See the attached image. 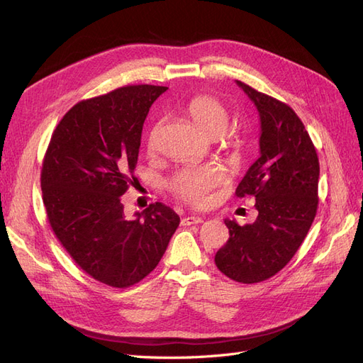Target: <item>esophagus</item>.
Wrapping results in <instances>:
<instances>
[{
    "label": "esophagus",
    "mask_w": 363,
    "mask_h": 363,
    "mask_svg": "<svg viewBox=\"0 0 363 363\" xmlns=\"http://www.w3.org/2000/svg\"><path fill=\"white\" fill-rule=\"evenodd\" d=\"M203 218L201 216H184L182 219V225H192V224H201Z\"/></svg>",
    "instance_id": "esophagus-1"
}]
</instances>
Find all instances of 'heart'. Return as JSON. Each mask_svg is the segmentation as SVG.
Wrapping results in <instances>:
<instances>
[{
  "instance_id": "heart-1",
  "label": "heart",
  "mask_w": 363,
  "mask_h": 363,
  "mask_svg": "<svg viewBox=\"0 0 363 363\" xmlns=\"http://www.w3.org/2000/svg\"><path fill=\"white\" fill-rule=\"evenodd\" d=\"M186 113L194 121L207 138H221L227 133L230 125V113L227 107L212 95H196L186 106ZM160 123L151 127L147 136V150L156 147ZM225 182V172L218 164H201V167H184L167 182L168 191L177 199L203 206L208 201L211 192Z\"/></svg>"
}]
</instances>
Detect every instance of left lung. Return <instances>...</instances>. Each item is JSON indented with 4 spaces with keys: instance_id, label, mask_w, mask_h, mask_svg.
<instances>
[{
    "instance_id": "8db88e82",
    "label": "left lung",
    "mask_w": 363,
    "mask_h": 363,
    "mask_svg": "<svg viewBox=\"0 0 363 363\" xmlns=\"http://www.w3.org/2000/svg\"><path fill=\"white\" fill-rule=\"evenodd\" d=\"M260 116V157L236 188L256 199L257 218L239 225L225 219L230 238L215 255L218 269L239 283H259L288 265L309 232L318 208L320 162L313 142L292 108L236 82Z\"/></svg>"
}]
</instances>
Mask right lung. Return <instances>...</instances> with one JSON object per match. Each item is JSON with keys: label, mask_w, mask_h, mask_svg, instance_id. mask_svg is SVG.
I'll list each match as a JSON object with an SVG mask.
<instances>
[{"label": "right lung", "mask_w": 363, "mask_h": 363, "mask_svg": "<svg viewBox=\"0 0 363 363\" xmlns=\"http://www.w3.org/2000/svg\"><path fill=\"white\" fill-rule=\"evenodd\" d=\"M167 89L133 84L77 103L43 157L42 200L52 232L77 265L107 286L130 288L145 279L180 224L162 203L133 219L121 203L136 180L144 121Z\"/></svg>", "instance_id": "right-lung-1"}]
</instances>
